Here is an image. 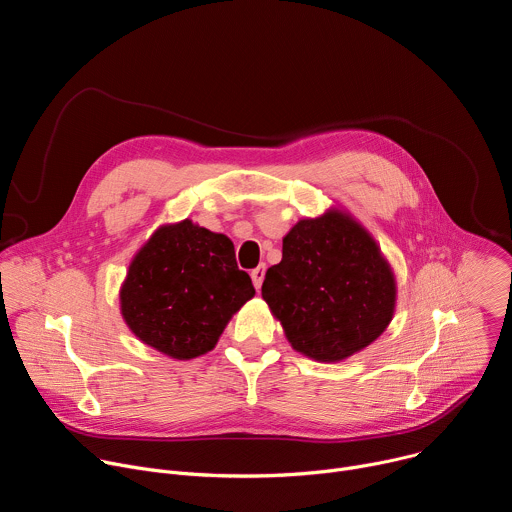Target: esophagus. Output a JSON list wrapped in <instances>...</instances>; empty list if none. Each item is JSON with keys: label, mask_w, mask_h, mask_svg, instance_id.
Masks as SVG:
<instances>
[{"label": "esophagus", "mask_w": 512, "mask_h": 512, "mask_svg": "<svg viewBox=\"0 0 512 512\" xmlns=\"http://www.w3.org/2000/svg\"><path fill=\"white\" fill-rule=\"evenodd\" d=\"M265 271H267V265H265V263H261L259 267H255V269L251 271V279H253L255 289H261V283H263V279H265Z\"/></svg>", "instance_id": "obj_1"}]
</instances>
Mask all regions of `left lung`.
Instances as JSON below:
<instances>
[{
  "mask_svg": "<svg viewBox=\"0 0 512 512\" xmlns=\"http://www.w3.org/2000/svg\"><path fill=\"white\" fill-rule=\"evenodd\" d=\"M261 296L291 348L318 362H342L391 324L397 279L375 237L336 204L289 229Z\"/></svg>",
  "mask_w": 512,
  "mask_h": 512,
  "instance_id": "1",
  "label": "left lung"
}]
</instances>
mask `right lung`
Here are the masks:
<instances>
[{"mask_svg":"<svg viewBox=\"0 0 512 512\" xmlns=\"http://www.w3.org/2000/svg\"><path fill=\"white\" fill-rule=\"evenodd\" d=\"M253 296L233 241L184 218L160 225L137 249L119 287V310L139 342L190 360L216 346Z\"/></svg>","mask_w":512,"mask_h":512,"instance_id":"right-lung-1","label":"right lung"}]
</instances>
